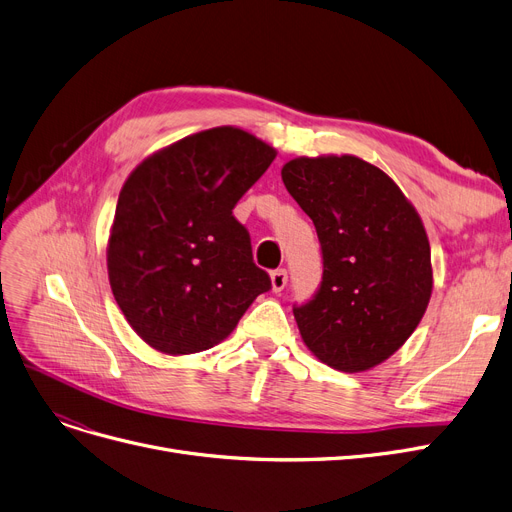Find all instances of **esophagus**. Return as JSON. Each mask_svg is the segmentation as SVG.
Segmentation results:
<instances>
[{"label": "esophagus", "instance_id": "1", "mask_svg": "<svg viewBox=\"0 0 512 512\" xmlns=\"http://www.w3.org/2000/svg\"><path fill=\"white\" fill-rule=\"evenodd\" d=\"M271 285H273V292H281L285 285H288V271L285 269H277L271 273Z\"/></svg>", "mask_w": 512, "mask_h": 512}]
</instances>
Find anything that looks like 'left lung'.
Returning a JSON list of instances; mask_svg holds the SVG:
<instances>
[{"label":"left lung","mask_w":512,"mask_h":512,"mask_svg":"<svg viewBox=\"0 0 512 512\" xmlns=\"http://www.w3.org/2000/svg\"><path fill=\"white\" fill-rule=\"evenodd\" d=\"M281 178L323 254L317 294L294 306L300 336L338 372L372 370L414 334L431 300L424 224L393 178L355 155L296 157Z\"/></svg>","instance_id":"obj_1"}]
</instances>
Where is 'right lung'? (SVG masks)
I'll list each match as a JSON object with an SVG mask.
<instances>
[{
	"mask_svg": "<svg viewBox=\"0 0 512 512\" xmlns=\"http://www.w3.org/2000/svg\"><path fill=\"white\" fill-rule=\"evenodd\" d=\"M275 155L254 134L220 126L149 155L124 182L107 245L109 283L155 351L212 349L271 290L233 208Z\"/></svg>",
	"mask_w": 512,
	"mask_h": 512,
	"instance_id": "right-lung-1",
	"label": "right lung"
}]
</instances>
